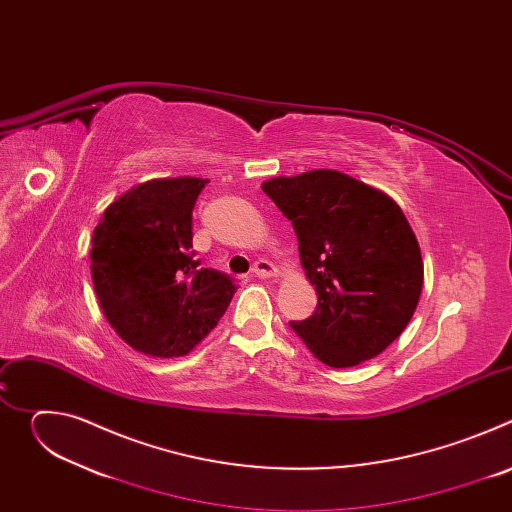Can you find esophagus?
<instances>
[{
    "label": "esophagus",
    "instance_id": "obj_1",
    "mask_svg": "<svg viewBox=\"0 0 512 512\" xmlns=\"http://www.w3.org/2000/svg\"><path fill=\"white\" fill-rule=\"evenodd\" d=\"M253 275L261 277V279L271 277V275H275V265L269 263L267 259H259V261L253 263Z\"/></svg>",
    "mask_w": 512,
    "mask_h": 512
}]
</instances>
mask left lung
I'll return each instance as SVG.
<instances>
[{"label": "left lung", "mask_w": 512, "mask_h": 512, "mask_svg": "<svg viewBox=\"0 0 512 512\" xmlns=\"http://www.w3.org/2000/svg\"><path fill=\"white\" fill-rule=\"evenodd\" d=\"M294 225L318 306L289 322L328 367L346 369L381 354L409 324L423 285L417 239L401 208L336 170L263 182Z\"/></svg>", "instance_id": "obj_1"}]
</instances>
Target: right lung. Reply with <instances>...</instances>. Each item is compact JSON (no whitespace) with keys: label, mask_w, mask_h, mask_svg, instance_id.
I'll list each match as a JSON object with an SVG mask.
<instances>
[{"label":"right lung","mask_w":512,"mask_h":512,"mask_svg":"<svg viewBox=\"0 0 512 512\" xmlns=\"http://www.w3.org/2000/svg\"><path fill=\"white\" fill-rule=\"evenodd\" d=\"M208 180L162 178L121 194L93 233L101 310L137 352L188 354L227 312L237 285L192 249V210Z\"/></svg>","instance_id":"obj_1"}]
</instances>
